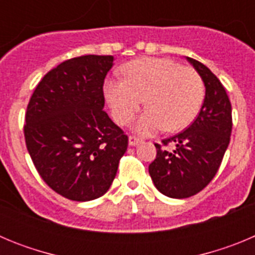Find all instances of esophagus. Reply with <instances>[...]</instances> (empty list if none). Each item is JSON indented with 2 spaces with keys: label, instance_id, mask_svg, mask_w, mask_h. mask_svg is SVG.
Returning <instances> with one entry per match:
<instances>
[{
  "label": "esophagus",
  "instance_id": "1",
  "mask_svg": "<svg viewBox=\"0 0 255 255\" xmlns=\"http://www.w3.org/2000/svg\"><path fill=\"white\" fill-rule=\"evenodd\" d=\"M143 143V140L139 138H136V136H132V135H130L129 136V145H131V147H135V145H139V144Z\"/></svg>",
  "mask_w": 255,
  "mask_h": 255
}]
</instances>
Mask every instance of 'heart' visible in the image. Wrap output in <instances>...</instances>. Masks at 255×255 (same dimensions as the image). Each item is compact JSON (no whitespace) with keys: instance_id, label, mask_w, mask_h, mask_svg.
Listing matches in <instances>:
<instances>
[{"instance_id":"heart-1","label":"heart","mask_w":255,"mask_h":255,"mask_svg":"<svg viewBox=\"0 0 255 255\" xmlns=\"http://www.w3.org/2000/svg\"><path fill=\"white\" fill-rule=\"evenodd\" d=\"M123 75L105 83L106 100L119 125H128L144 100L148 110L134 124L138 134L181 131L203 105L204 83L199 74L170 58H136L124 65Z\"/></svg>"}]
</instances>
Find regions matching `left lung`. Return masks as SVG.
<instances>
[{
	"mask_svg": "<svg viewBox=\"0 0 255 255\" xmlns=\"http://www.w3.org/2000/svg\"><path fill=\"white\" fill-rule=\"evenodd\" d=\"M206 87V97L194 123L180 134L154 144L157 157L149 164L153 184L166 197L195 195L217 173L233 129L231 103L217 76L199 61L186 57ZM168 143L172 150L166 148Z\"/></svg>",
	"mask_w": 255,
	"mask_h": 255,
	"instance_id": "left-lung-1",
	"label": "left lung"
}]
</instances>
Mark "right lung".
I'll use <instances>...</instances> for the list:
<instances>
[{
	"instance_id": "right-lung-1",
	"label": "right lung",
	"mask_w": 255,
	"mask_h": 255,
	"mask_svg": "<svg viewBox=\"0 0 255 255\" xmlns=\"http://www.w3.org/2000/svg\"><path fill=\"white\" fill-rule=\"evenodd\" d=\"M114 56L64 61L43 76L29 101L24 135L47 185L62 197L88 202L111 186L128 136L103 111V83Z\"/></svg>"
}]
</instances>
